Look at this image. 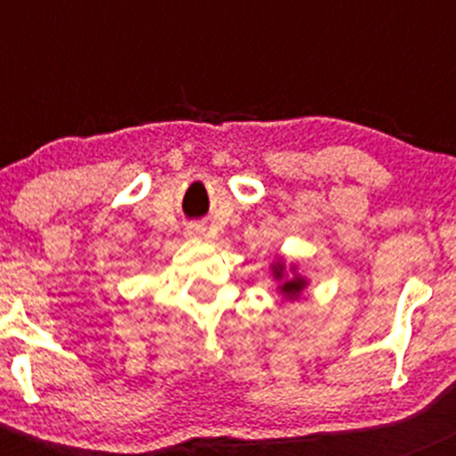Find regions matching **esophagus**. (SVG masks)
<instances>
[{"label": "esophagus", "instance_id": "esophagus-1", "mask_svg": "<svg viewBox=\"0 0 456 456\" xmlns=\"http://www.w3.org/2000/svg\"><path fill=\"white\" fill-rule=\"evenodd\" d=\"M200 233H202V227H200V224H191V227L190 229H187V236H200Z\"/></svg>", "mask_w": 456, "mask_h": 456}]
</instances>
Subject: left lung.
<instances>
[{
  "label": "left lung",
  "instance_id": "8db88e82",
  "mask_svg": "<svg viewBox=\"0 0 456 456\" xmlns=\"http://www.w3.org/2000/svg\"><path fill=\"white\" fill-rule=\"evenodd\" d=\"M273 275H275V278H282V265L273 266ZM305 287H306V280L300 278V275H296L293 280H287V282L280 287V291H282L287 297H297Z\"/></svg>",
  "mask_w": 456,
  "mask_h": 456
}]
</instances>
